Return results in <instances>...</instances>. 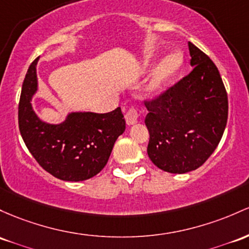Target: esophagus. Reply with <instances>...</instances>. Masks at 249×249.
I'll return each mask as SVG.
<instances>
[{
  "mask_svg": "<svg viewBox=\"0 0 249 249\" xmlns=\"http://www.w3.org/2000/svg\"><path fill=\"white\" fill-rule=\"evenodd\" d=\"M138 118H139V113L135 107H131L130 110L125 113V120H126L127 125L136 124V123L138 122Z\"/></svg>",
  "mask_w": 249,
  "mask_h": 249,
  "instance_id": "34e87169",
  "label": "esophagus"
}]
</instances>
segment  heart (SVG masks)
<instances>
[{"mask_svg": "<svg viewBox=\"0 0 249 249\" xmlns=\"http://www.w3.org/2000/svg\"><path fill=\"white\" fill-rule=\"evenodd\" d=\"M183 55L181 52H171L165 58L160 60L156 66L147 85L150 94H157L170 83L182 68Z\"/></svg>", "mask_w": 249, "mask_h": 249, "instance_id": "b5f03b06", "label": "heart"}]
</instances>
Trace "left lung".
<instances>
[{
    "label": "left lung",
    "mask_w": 249,
    "mask_h": 249,
    "mask_svg": "<svg viewBox=\"0 0 249 249\" xmlns=\"http://www.w3.org/2000/svg\"><path fill=\"white\" fill-rule=\"evenodd\" d=\"M188 46L194 70L145 102L147 155L171 174L200 168L220 143L228 118V97L217 67L195 45Z\"/></svg>",
    "instance_id": "left-lung-1"
}]
</instances>
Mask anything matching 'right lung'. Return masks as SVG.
Listing matches in <instances>:
<instances>
[{
	"label": "right lung",
	"instance_id": "add662e5",
	"mask_svg": "<svg viewBox=\"0 0 249 249\" xmlns=\"http://www.w3.org/2000/svg\"><path fill=\"white\" fill-rule=\"evenodd\" d=\"M35 59L27 71L18 103V129L36 162L62 181L89 179L103 170L117 138L125 131L120 107L108 113L72 112L60 124L36 116L32 98L37 91Z\"/></svg>",
	"mask_w": 249,
	"mask_h": 249
}]
</instances>
